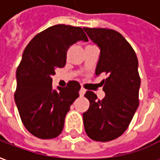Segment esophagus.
I'll return each instance as SVG.
<instances>
[{
  "label": "esophagus",
  "instance_id": "34e87169",
  "mask_svg": "<svg viewBox=\"0 0 160 160\" xmlns=\"http://www.w3.org/2000/svg\"><path fill=\"white\" fill-rule=\"evenodd\" d=\"M79 93H80V97H83L84 94L86 93V90H85L84 88H82V87H81V88H80V92H79Z\"/></svg>",
  "mask_w": 160,
  "mask_h": 160
}]
</instances>
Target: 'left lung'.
<instances>
[{
	"label": "left lung",
	"instance_id": "1",
	"mask_svg": "<svg viewBox=\"0 0 160 160\" xmlns=\"http://www.w3.org/2000/svg\"><path fill=\"white\" fill-rule=\"evenodd\" d=\"M91 40L100 48L95 74L105 73L101 81L105 97L99 100L93 92L85 97L90 102L83 113L84 127L96 141H110L123 134L139 106L141 78L138 59L132 46L117 31L84 27Z\"/></svg>",
	"mask_w": 160,
	"mask_h": 160
}]
</instances>
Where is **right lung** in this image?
Masks as SVG:
<instances>
[{
	"mask_svg": "<svg viewBox=\"0 0 160 160\" xmlns=\"http://www.w3.org/2000/svg\"><path fill=\"white\" fill-rule=\"evenodd\" d=\"M80 40L88 41L82 28L56 25L37 34L23 52L16 71L14 100L24 126L39 139L62 133L70 105L79 97L78 81L53 90L51 76L65 66L68 49Z\"/></svg>",
	"mask_w": 160,
	"mask_h": 160,
	"instance_id": "obj_1",
	"label": "right lung"
}]
</instances>
